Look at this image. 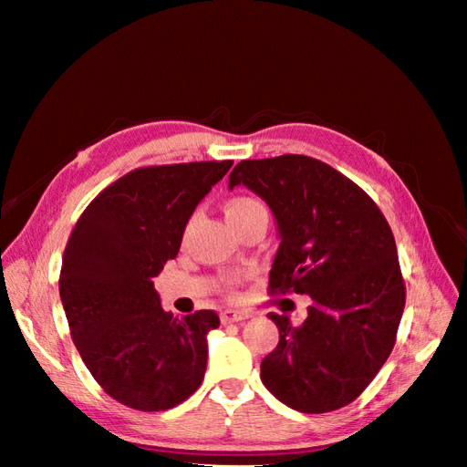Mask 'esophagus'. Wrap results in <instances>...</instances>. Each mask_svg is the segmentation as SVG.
I'll return each mask as SVG.
<instances>
[{
  "instance_id": "34e87169",
  "label": "esophagus",
  "mask_w": 467,
  "mask_h": 467,
  "mask_svg": "<svg viewBox=\"0 0 467 467\" xmlns=\"http://www.w3.org/2000/svg\"><path fill=\"white\" fill-rule=\"evenodd\" d=\"M249 319V314L247 312H232V309H228V312L222 314V323L228 325V323H237V321H245Z\"/></svg>"
}]
</instances>
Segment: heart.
I'll use <instances>...</instances> for the list:
<instances>
[{"label":"heart","mask_w":467,"mask_h":467,"mask_svg":"<svg viewBox=\"0 0 467 467\" xmlns=\"http://www.w3.org/2000/svg\"><path fill=\"white\" fill-rule=\"evenodd\" d=\"M223 210H225V216H228V220H230V223L234 225V228H235V225H239V223L247 222L249 218L257 216V214H263V212H265V208H263V204L259 201L251 199V196H244V194H235V196H232V199L225 201ZM192 222L194 220H191L187 223L185 235L191 232Z\"/></svg>","instance_id":"b5f03b06"}]
</instances>
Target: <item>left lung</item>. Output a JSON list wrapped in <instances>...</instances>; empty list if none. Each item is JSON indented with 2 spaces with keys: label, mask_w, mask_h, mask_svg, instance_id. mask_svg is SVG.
Segmentation results:
<instances>
[{
  "label": "left lung",
  "mask_w": 467,
  "mask_h": 467,
  "mask_svg": "<svg viewBox=\"0 0 467 467\" xmlns=\"http://www.w3.org/2000/svg\"><path fill=\"white\" fill-rule=\"evenodd\" d=\"M237 185L259 194L276 220L268 290L312 298L298 327L268 314L280 338L261 362L263 384L302 413L345 407L388 360L405 307L389 223L358 185L307 155L245 160L230 173V189Z\"/></svg>",
  "instance_id": "obj_1"
}]
</instances>
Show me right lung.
<instances>
[{
	"instance_id": "1",
	"label": "right lung",
	"mask_w": 467,
	"mask_h": 467,
	"mask_svg": "<svg viewBox=\"0 0 467 467\" xmlns=\"http://www.w3.org/2000/svg\"><path fill=\"white\" fill-rule=\"evenodd\" d=\"M234 161L140 167L99 192L67 239L60 298L81 360L112 400L165 411L199 389L212 309L163 312L151 278L175 259L194 208Z\"/></svg>"
}]
</instances>
